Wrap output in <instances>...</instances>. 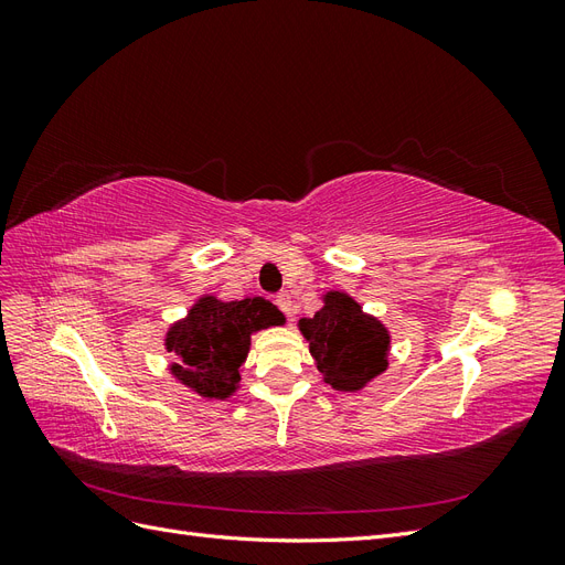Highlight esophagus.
<instances>
[{
	"label": "esophagus",
	"mask_w": 565,
	"mask_h": 565,
	"mask_svg": "<svg viewBox=\"0 0 565 565\" xmlns=\"http://www.w3.org/2000/svg\"><path fill=\"white\" fill-rule=\"evenodd\" d=\"M276 303H278V309H280L285 316H292V313H295L292 297H289L287 292H278V295H276Z\"/></svg>",
	"instance_id": "34e87169"
}]
</instances>
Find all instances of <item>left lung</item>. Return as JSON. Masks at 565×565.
<instances>
[{
    "instance_id": "8db88e82",
    "label": "left lung",
    "mask_w": 565,
    "mask_h": 565,
    "mask_svg": "<svg viewBox=\"0 0 565 565\" xmlns=\"http://www.w3.org/2000/svg\"><path fill=\"white\" fill-rule=\"evenodd\" d=\"M299 330L322 382L334 391H361L388 367V330L347 292L330 289L322 295V309L313 318H301Z\"/></svg>"
}]
</instances>
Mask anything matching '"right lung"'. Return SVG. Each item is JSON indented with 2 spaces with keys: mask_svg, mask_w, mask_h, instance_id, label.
<instances>
[{
  "mask_svg": "<svg viewBox=\"0 0 565 565\" xmlns=\"http://www.w3.org/2000/svg\"><path fill=\"white\" fill-rule=\"evenodd\" d=\"M273 324H285V316L262 297L221 301L204 295L167 330L164 349L174 353L169 372L200 398L226 401L241 384L252 334Z\"/></svg>",
  "mask_w": 565,
  "mask_h": 565,
  "instance_id": "right-lung-1",
  "label": "right lung"
}]
</instances>
